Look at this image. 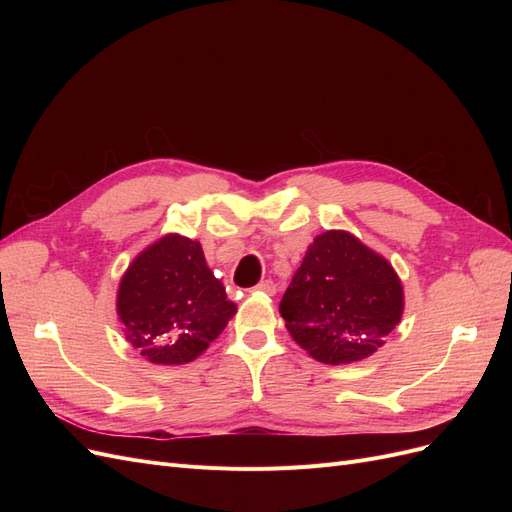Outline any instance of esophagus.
Masks as SVG:
<instances>
[{
	"label": "esophagus",
	"instance_id": "1",
	"mask_svg": "<svg viewBox=\"0 0 512 512\" xmlns=\"http://www.w3.org/2000/svg\"><path fill=\"white\" fill-rule=\"evenodd\" d=\"M256 290H258V292H265V294H271V297H273V294L277 292V286H275L271 280H265V282H260V284L256 286Z\"/></svg>",
	"mask_w": 512,
	"mask_h": 512
}]
</instances>
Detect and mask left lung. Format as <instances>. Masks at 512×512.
<instances>
[{"mask_svg":"<svg viewBox=\"0 0 512 512\" xmlns=\"http://www.w3.org/2000/svg\"><path fill=\"white\" fill-rule=\"evenodd\" d=\"M286 329L316 361L342 365L374 354L404 314V288L391 262L346 230L307 247L286 288Z\"/></svg>","mask_w":512,"mask_h":512,"instance_id":"left-lung-1","label":"left lung"}]
</instances>
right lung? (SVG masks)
<instances>
[{
	"mask_svg": "<svg viewBox=\"0 0 512 512\" xmlns=\"http://www.w3.org/2000/svg\"><path fill=\"white\" fill-rule=\"evenodd\" d=\"M235 312L203 247L181 235H166L138 254L117 290L126 339L156 365L194 361Z\"/></svg>",
	"mask_w": 512,
	"mask_h": 512,
	"instance_id": "right-lung-1",
	"label": "right lung"
}]
</instances>
